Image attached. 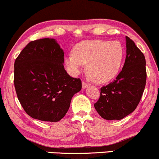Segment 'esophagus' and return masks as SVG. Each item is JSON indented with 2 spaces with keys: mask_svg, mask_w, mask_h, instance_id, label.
Here are the masks:
<instances>
[{
  "mask_svg": "<svg viewBox=\"0 0 159 159\" xmlns=\"http://www.w3.org/2000/svg\"><path fill=\"white\" fill-rule=\"evenodd\" d=\"M89 85H90V84L89 83H87V82H85L84 81H82V88H84V89L87 88Z\"/></svg>",
  "mask_w": 159,
  "mask_h": 159,
  "instance_id": "1",
  "label": "esophagus"
}]
</instances>
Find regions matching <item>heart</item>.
<instances>
[{
	"mask_svg": "<svg viewBox=\"0 0 159 159\" xmlns=\"http://www.w3.org/2000/svg\"><path fill=\"white\" fill-rule=\"evenodd\" d=\"M124 50L117 41L87 40L78 43L72 54L65 58V64L72 75H78L86 65L87 75L93 81L104 84L117 75L123 65Z\"/></svg>",
	"mask_w": 159,
	"mask_h": 159,
	"instance_id": "b5f03b06",
	"label": "heart"
}]
</instances>
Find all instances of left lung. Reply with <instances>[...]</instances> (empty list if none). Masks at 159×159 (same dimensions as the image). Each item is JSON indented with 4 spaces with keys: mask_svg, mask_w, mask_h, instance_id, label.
Returning a JSON list of instances; mask_svg holds the SVG:
<instances>
[{
    "mask_svg": "<svg viewBox=\"0 0 159 159\" xmlns=\"http://www.w3.org/2000/svg\"><path fill=\"white\" fill-rule=\"evenodd\" d=\"M126 57L121 72L114 81L100 89L94 104L98 114L105 120H122L138 107L147 81L143 54L126 36Z\"/></svg>",
    "mask_w": 159,
    "mask_h": 159,
    "instance_id": "left-lung-1",
    "label": "left lung"
}]
</instances>
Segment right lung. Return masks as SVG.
Here are the masks:
<instances>
[{
	"label": "right lung",
	"instance_id": "right-lung-1",
	"mask_svg": "<svg viewBox=\"0 0 159 159\" xmlns=\"http://www.w3.org/2000/svg\"><path fill=\"white\" fill-rule=\"evenodd\" d=\"M64 53L54 39L30 42L14 63V85L19 102L34 119L58 122L64 117L81 80L66 72Z\"/></svg>",
	"mask_w": 159,
	"mask_h": 159
}]
</instances>
